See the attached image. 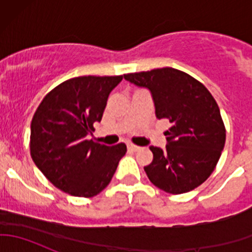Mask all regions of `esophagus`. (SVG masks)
<instances>
[{
    "label": "esophagus",
    "mask_w": 252,
    "mask_h": 252,
    "mask_svg": "<svg viewBox=\"0 0 252 252\" xmlns=\"http://www.w3.org/2000/svg\"><path fill=\"white\" fill-rule=\"evenodd\" d=\"M128 150H130V151H138V150H140V146H136V145H133V144H128Z\"/></svg>",
    "instance_id": "esophagus-1"
}]
</instances>
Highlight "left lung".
Segmentation results:
<instances>
[{
	"label": "left lung",
	"instance_id": "left-lung-1",
	"mask_svg": "<svg viewBox=\"0 0 252 252\" xmlns=\"http://www.w3.org/2000/svg\"><path fill=\"white\" fill-rule=\"evenodd\" d=\"M150 91L157 119H167L164 149L150 146L154 159L144 169L150 182L169 194L194 190L215 169L225 142L220 107L196 79L174 68L126 74Z\"/></svg>",
	"mask_w": 252,
	"mask_h": 252
}]
</instances>
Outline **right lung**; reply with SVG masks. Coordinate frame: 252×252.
Here are the masks:
<instances>
[{"mask_svg": "<svg viewBox=\"0 0 252 252\" xmlns=\"http://www.w3.org/2000/svg\"><path fill=\"white\" fill-rule=\"evenodd\" d=\"M118 77H78L63 81L45 96L30 126V154L42 174L62 191L91 197L110 184L126 144L88 140L101 122Z\"/></svg>", "mask_w": 252, "mask_h": 252, "instance_id": "add662e5", "label": "right lung"}]
</instances>
